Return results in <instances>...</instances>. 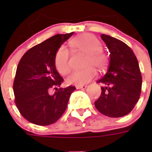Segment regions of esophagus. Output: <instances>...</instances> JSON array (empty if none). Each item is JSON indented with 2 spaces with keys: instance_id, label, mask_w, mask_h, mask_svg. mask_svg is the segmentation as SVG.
<instances>
[{
  "instance_id": "34e87169",
  "label": "esophagus",
  "mask_w": 152,
  "mask_h": 152,
  "mask_svg": "<svg viewBox=\"0 0 152 152\" xmlns=\"http://www.w3.org/2000/svg\"><path fill=\"white\" fill-rule=\"evenodd\" d=\"M88 86L87 85H77L76 86V89H85Z\"/></svg>"
}]
</instances>
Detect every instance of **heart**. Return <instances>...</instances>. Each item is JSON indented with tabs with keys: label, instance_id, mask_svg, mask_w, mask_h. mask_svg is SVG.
<instances>
[{
	"label": "heart",
	"instance_id": "heart-1",
	"mask_svg": "<svg viewBox=\"0 0 152 152\" xmlns=\"http://www.w3.org/2000/svg\"><path fill=\"white\" fill-rule=\"evenodd\" d=\"M70 45L76 50L84 53L87 57L84 61L85 69L74 71L67 79L69 84L83 85L90 82L96 76L95 68L102 72L106 69L108 64V57L102 50V44L95 35L83 34L74 38ZM54 64L60 74L65 76L71 71L69 61V51L65 46H61L56 52Z\"/></svg>",
	"mask_w": 152,
	"mask_h": 152
}]
</instances>
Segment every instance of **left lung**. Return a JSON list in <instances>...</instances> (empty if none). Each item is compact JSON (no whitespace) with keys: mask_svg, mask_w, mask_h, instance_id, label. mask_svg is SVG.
I'll list each match as a JSON object with an SVG mask.
<instances>
[{"mask_svg":"<svg viewBox=\"0 0 152 152\" xmlns=\"http://www.w3.org/2000/svg\"><path fill=\"white\" fill-rule=\"evenodd\" d=\"M102 39L110 52L108 71L97 83L102 84V93L95 102L98 110L110 118L127 115L140 96L142 76L133 51L125 42L102 34Z\"/></svg>","mask_w":152,"mask_h":152,"instance_id":"obj_1","label":"left lung"}]
</instances>
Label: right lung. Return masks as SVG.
<instances>
[{
	"label": "right lung",
	"instance_id": "obj_1",
	"mask_svg": "<svg viewBox=\"0 0 152 152\" xmlns=\"http://www.w3.org/2000/svg\"><path fill=\"white\" fill-rule=\"evenodd\" d=\"M56 34L25 53L18 64L13 91L21 115L31 123L49 125L64 113L69 97L76 88H59L50 95L49 91L60 87L63 78L54 64L57 50L73 34Z\"/></svg>",
	"mask_w": 152,
	"mask_h": 152
}]
</instances>
